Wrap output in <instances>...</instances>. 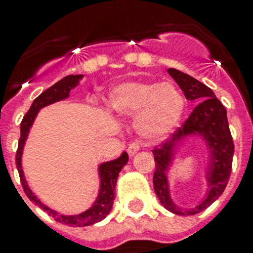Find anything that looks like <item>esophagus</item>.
Returning <instances> with one entry per match:
<instances>
[{"label":"esophagus","instance_id":"34e87169","mask_svg":"<svg viewBox=\"0 0 253 253\" xmlns=\"http://www.w3.org/2000/svg\"><path fill=\"white\" fill-rule=\"evenodd\" d=\"M139 149H140V143L137 141V140H133V141H131V143L128 144L127 153H128V156L132 157V156H135L137 152H139Z\"/></svg>","mask_w":253,"mask_h":253}]
</instances>
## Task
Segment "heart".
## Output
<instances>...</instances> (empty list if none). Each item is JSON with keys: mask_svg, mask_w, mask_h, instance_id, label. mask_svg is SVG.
Returning <instances> with one entry per match:
<instances>
[{"mask_svg": "<svg viewBox=\"0 0 253 253\" xmlns=\"http://www.w3.org/2000/svg\"><path fill=\"white\" fill-rule=\"evenodd\" d=\"M108 104L117 113L136 117V130L146 140L167 136L177 126L185 101L175 86L159 82H127L114 87Z\"/></svg>", "mask_w": 253, "mask_h": 253, "instance_id": "b5f03b06", "label": "heart"}]
</instances>
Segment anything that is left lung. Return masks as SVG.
<instances>
[{
	"mask_svg": "<svg viewBox=\"0 0 253 253\" xmlns=\"http://www.w3.org/2000/svg\"><path fill=\"white\" fill-rule=\"evenodd\" d=\"M169 76L176 81L188 100L201 101L194 108L188 120L182 123L172 139L153 149L156 171L153 175V185L157 197L163 207L176 215H195L206 210L224 193L231 172L234 154V143L229 130L226 109L218 100L213 91L205 84L189 74L169 68ZM199 134L206 141L210 150V163L208 169L209 192L202 203L193 209H180L173 203L169 195L166 173L172 164L174 146L185 136Z\"/></svg>",
	"mask_w": 253,
	"mask_h": 253,
	"instance_id": "8db88e82",
	"label": "left lung"
}]
</instances>
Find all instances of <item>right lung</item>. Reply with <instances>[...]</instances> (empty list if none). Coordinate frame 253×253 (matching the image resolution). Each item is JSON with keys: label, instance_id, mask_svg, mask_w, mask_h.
<instances>
[{"label": "right lung", "instance_id": "obj_1", "mask_svg": "<svg viewBox=\"0 0 253 253\" xmlns=\"http://www.w3.org/2000/svg\"><path fill=\"white\" fill-rule=\"evenodd\" d=\"M84 77L82 74H77V76H67L51 87H48L47 90L43 91L38 97H36L33 103H32L31 108L27 112V114L23 118L22 123H20V139H19L18 150H16V167H18L19 176H20V181H22L23 189H24L25 194L31 199L32 202H35L36 205L46 211L50 216L55 218V221L61 222V224L69 225V226H88V225H94L96 222L101 221L105 216L108 215L112 210L114 201V192H116V184L117 179H118V173L121 172V169L123 166L128 162V156L126 152H123L121 154L120 158L114 159V161H109V162H104L99 166V176H100V189H99V194H97L96 201L94 205L91 206L87 211L82 212L80 215L67 216L60 215L54 210L48 209L47 206H44L40 199L33 194L31 189H29L27 180L24 177V172L22 169V154L23 148H24L25 140L28 137L29 130H31L32 125L35 122L36 116L40 112V109L43 107H47L50 104L56 103V101L64 100L69 96L72 88L77 86L81 78Z\"/></svg>", "mask_w": 253, "mask_h": 253}]
</instances>
